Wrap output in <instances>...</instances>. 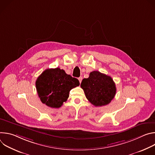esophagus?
I'll use <instances>...</instances> for the list:
<instances>
[{"instance_id":"esophagus-1","label":"esophagus","mask_w":155,"mask_h":155,"mask_svg":"<svg viewBox=\"0 0 155 155\" xmlns=\"http://www.w3.org/2000/svg\"><path fill=\"white\" fill-rule=\"evenodd\" d=\"M82 80H83V77H80L78 78V80H79V81H80V83H81V82Z\"/></svg>"}]
</instances>
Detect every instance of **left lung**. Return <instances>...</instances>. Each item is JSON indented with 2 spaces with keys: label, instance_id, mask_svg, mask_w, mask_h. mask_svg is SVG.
I'll list each match as a JSON object with an SVG mask.
<instances>
[{
  "label": "left lung",
  "instance_id": "obj_1",
  "mask_svg": "<svg viewBox=\"0 0 155 155\" xmlns=\"http://www.w3.org/2000/svg\"><path fill=\"white\" fill-rule=\"evenodd\" d=\"M81 87L86 97L96 107L108 104L114 98L117 88L111 77L99 71H93L87 78L83 79Z\"/></svg>",
  "mask_w": 155,
  "mask_h": 155
}]
</instances>
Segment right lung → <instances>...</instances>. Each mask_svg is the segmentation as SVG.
I'll return each instance as SVG.
<instances>
[{
	"instance_id": "1",
	"label": "right lung",
	"mask_w": 155,
	"mask_h": 155,
	"mask_svg": "<svg viewBox=\"0 0 155 155\" xmlns=\"http://www.w3.org/2000/svg\"><path fill=\"white\" fill-rule=\"evenodd\" d=\"M79 85L78 79L59 68L43 71L35 81L40 101L51 108L61 107L68 100L70 91Z\"/></svg>"
}]
</instances>
